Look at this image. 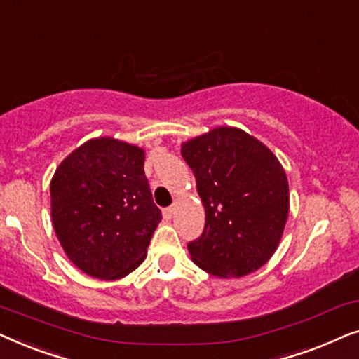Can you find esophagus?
<instances>
[{
	"label": "esophagus",
	"mask_w": 359,
	"mask_h": 359,
	"mask_svg": "<svg viewBox=\"0 0 359 359\" xmlns=\"http://www.w3.org/2000/svg\"><path fill=\"white\" fill-rule=\"evenodd\" d=\"M173 214H175V205H171V208L163 209V215H165V217L171 219V215H173Z\"/></svg>",
	"instance_id": "esophagus-1"
}]
</instances>
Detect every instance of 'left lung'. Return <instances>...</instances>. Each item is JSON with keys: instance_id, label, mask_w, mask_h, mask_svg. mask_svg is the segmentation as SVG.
<instances>
[{"instance_id": "1", "label": "left lung", "mask_w": 359, "mask_h": 359, "mask_svg": "<svg viewBox=\"0 0 359 359\" xmlns=\"http://www.w3.org/2000/svg\"><path fill=\"white\" fill-rule=\"evenodd\" d=\"M205 209L204 232L188 243L193 262L217 278L262 268L281 240L289 214L284 168L262 142L215 127L181 145Z\"/></svg>"}]
</instances>
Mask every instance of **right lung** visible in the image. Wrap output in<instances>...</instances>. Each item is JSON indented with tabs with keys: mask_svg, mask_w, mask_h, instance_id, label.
Returning <instances> with one entry per match:
<instances>
[{
	"mask_svg": "<svg viewBox=\"0 0 359 359\" xmlns=\"http://www.w3.org/2000/svg\"><path fill=\"white\" fill-rule=\"evenodd\" d=\"M144 160L139 147L100 137L72 151L53 175V229L73 264L93 278H124L145 259L161 210Z\"/></svg>",
	"mask_w": 359,
	"mask_h": 359,
	"instance_id": "obj_1",
	"label": "right lung"
}]
</instances>
